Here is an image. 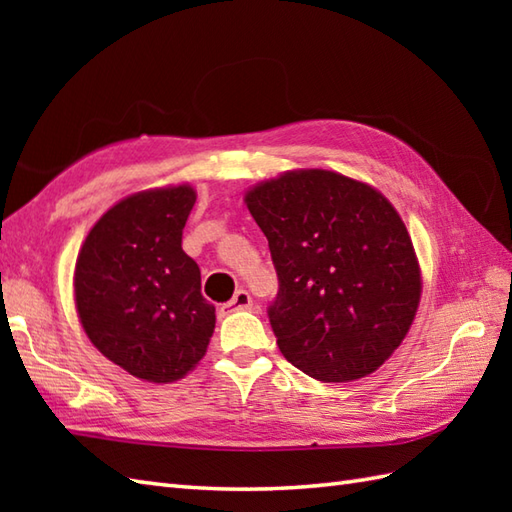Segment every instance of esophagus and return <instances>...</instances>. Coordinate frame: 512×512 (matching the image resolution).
<instances>
[{
    "label": "esophagus",
    "mask_w": 512,
    "mask_h": 512,
    "mask_svg": "<svg viewBox=\"0 0 512 512\" xmlns=\"http://www.w3.org/2000/svg\"><path fill=\"white\" fill-rule=\"evenodd\" d=\"M253 308V297L246 290H237L231 301H226L222 306V312H237V310H250Z\"/></svg>",
    "instance_id": "obj_1"
}]
</instances>
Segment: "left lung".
<instances>
[{
    "instance_id": "1",
    "label": "left lung",
    "mask_w": 512,
    "mask_h": 512,
    "mask_svg": "<svg viewBox=\"0 0 512 512\" xmlns=\"http://www.w3.org/2000/svg\"><path fill=\"white\" fill-rule=\"evenodd\" d=\"M277 270L281 354L323 383L372 374L405 339L420 268L394 206L341 173L288 171L246 193Z\"/></svg>"
}]
</instances>
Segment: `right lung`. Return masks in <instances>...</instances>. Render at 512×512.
<instances>
[{"label": "right lung", "instance_id": "1", "mask_svg": "<svg viewBox=\"0 0 512 512\" xmlns=\"http://www.w3.org/2000/svg\"><path fill=\"white\" fill-rule=\"evenodd\" d=\"M195 204L187 184L143 191L114 204L83 242L74 297L96 350L149 383H173L200 363L215 308L200 268L182 250Z\"/></svg>", "mask_w": 512, "mask_h": 512}]
</instances>
